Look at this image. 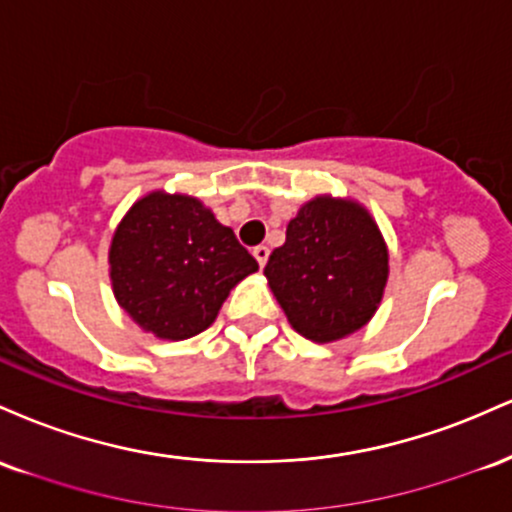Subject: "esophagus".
<instances>
[{
	"label": "esophagus",
	"mask_w": 512,
	"mask_h": 512,
	"mask_svg": "<svg viewBox=\"0 0 512 512\" xmlns=\"http://www.w3.org/2000/svg\"><path fill=\"white\" fill-rule=\"evenodd\" d=\"M252 255H255L257 264L264 267V264H267V260H269V248H267V245H257V248L252 250Z\"/></svg>",
	"instance_id": "esophagus-1"
}]
</instances>
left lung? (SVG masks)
Masks as SVG:
<instances>
[{
  "mask_svg": "<svg viewBox=\"0 0 512 512\" xmlns=\"http://www.w3.org/2000/svg\"><path fill=\"white\" fill-rule=\"evenodd\" d=\"M387 245L366 207L322 195L286 226L264 276L291 327L313 342H337L375 315L390 272Z\"/></svg>",
  "mask_w": 512,
  "mask_h": 512,
  "instance_id": "1",
  "label": "left lung"
}]
</instances>
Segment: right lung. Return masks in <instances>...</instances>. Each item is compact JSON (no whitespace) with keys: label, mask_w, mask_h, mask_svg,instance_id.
Instances as JSON below:
<instances>
[{"label":"right lung","mask_w":512,"mask_h":512,"mask_svg":"<svg viewBox=\"0 0 512 512\" xmlns=\"http://www.w3.org/2000/svg\"><path fill=\"white\" fill-rule=\"evenodd\" d=\"M120 308L158 339H190L219 315L257 260L197 197L149 192L132 204L108 252Z\"/></svg>","instance_id":"1"}]
</instances>
